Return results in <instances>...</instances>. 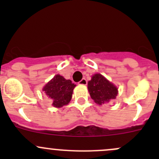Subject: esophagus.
I'll list each match as a JSON object with an SVG mask.
<instances>
[{
    "label": "esophagus",
    "instance_id": "34e87169",
    "mask_svg": "<svg viewBox=\"0 0 159 159\" xmlns=\"http://www.w3.org/2000/svg\"><path fill=\"white\" fill-rule=\"evenodd\" d=\"M87 83H88V81L85 78H83L81 81H79V84H81V85H86V84H87Z\"/></svg>",
    "mask_w": 159,
    "mask_h": 159
}]
</instances>
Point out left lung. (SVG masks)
<instances>
[{"mask_svg": "<svg viewBox=\"0 0 159 159\" xmlns=\"http://www.w3.org/2000/svg\"><path fill=\"white\" fill-rule=\"evenodd\" d=\"M88 89L91 98L98 105L109 102L118 94V89L100 74L93 75L88 83Z\"/></svg>", "mask_w": 159, "mask_h": 159, "instance_id": "8db88e82", "label": "left lung"}]
</instances>
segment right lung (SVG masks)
<instances>
[{"label": "right lung", "instance_id": "1", "mask_svg": "<svg viewBox=\"0 0 159 159\" xmlns=\"http://www.w3.org/2000/svg\"><path fill=\"white\" fill-rule=\"evenodd\" d=\"M75 87V84L70 80L57 75L44 86L43 91L53 100V106L61 108L69 103Z\"/></svg>", "mask_w": 159, "mask_h": 159}]
</instances>
